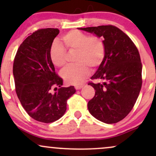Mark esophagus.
Listing matches in <instances>:
<instances>
[{
	"mask_svg": "<svg viewBox=\"0 0 156 156\" xmlns=\"http://www.w3.org/2000/svg\"><path fill=\"white\" fill-rule=\"evenodd\" d=\"M83 87V85H76L75 86V88H76V89H80Z\"/></svg>",
	"mask_w": 156,
	"mask_h": 156,
	"instance_id": "1",
	"label": "esophagus"
}]
</instances>
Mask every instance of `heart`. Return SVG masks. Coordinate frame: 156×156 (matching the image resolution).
I'll list each match as a JSON object with an SVG mask.
<instances>
[{
    "label": "heart",
    "mask_w": 156,
    "mask_h": 156,
    "mask_svg": "<svg viewBox=\"0 0 156 156\" xmlns=\"http://www.w3.org/2000/svg\"><path fill=\"white\" fill-rule=\"evenodd\" d=\"M61 40L69 53L76 52L75 62L77 63L65 68L61 73L62 77L69 84L82 83L90 73L89 67H99L104 59V42L99 37H90L77 30L67 32ZM63 47L55 42L50 48V59L55 67H63L67 64V52Z\"/></svg>",
    "instance_id": "heart-1"
}]
</instances>
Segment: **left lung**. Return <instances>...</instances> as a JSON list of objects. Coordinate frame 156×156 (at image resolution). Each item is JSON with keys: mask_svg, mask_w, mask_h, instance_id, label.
<instances>
[{"mask_svg": "<svg viewBox=\"0 0 156 156\" xmlns=\"http://www.w3.org/2000/svg\"><path fill=\"white\" fill-rule=\"evenodd\" d=\"M102 37L105 57L90 82L95 94L88 103L89 112L98 120L112 124L129 114L140 92L141 65L137 48L128 35L116 26L80 28Z\"/></svg>", "mask_w": 156, "mask_h": 156, "instance_id": "obj_1", "label": "left lung"}]
</instances>
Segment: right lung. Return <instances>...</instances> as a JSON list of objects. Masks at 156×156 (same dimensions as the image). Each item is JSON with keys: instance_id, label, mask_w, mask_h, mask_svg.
<instances>
[{"instance_id": "right-lung-1", "label": "right lung", "mask_w": 156, "mask_h": 156, "mask_svg": "<svg viewBox=\"0 0 156 156\" xmlns=\"http://www.w3.org/2000/svg\"><path fill=\"white\" fill-rule=\"evenodd\" d=\"M58 28L34 32L20 45L13 64L15 90L28 115L35 120L51 123L67 110V101L76 92L73 86L62 87L63 80L55 72L49 51Z\"/></svg>"}]
</instances>
